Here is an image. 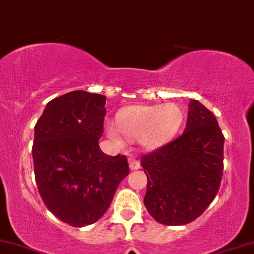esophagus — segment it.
<instances>
[{
	"instance_id": "obj_1",
	"label": "esophagus",
	"mask_w": 254,
	"mask_h": 254,
	"mask_svg": "<svg viewBox=\"0 0 254 254\" xmlns=\"http://www.w3.org/2000/svg\"><path fill=\"white\" fill-rule=\"evenodd\" d=\"M128 164H129V168L131 171L138 170V168L141 167V164H139V161L136 160V159H133V158H129V159H128Z\"/></svg>"
}]
</instances>
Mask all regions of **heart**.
I'll use <instances>...</instances> for the list:
<instances>
[{
    "label": "heart",
    "mask_w": 254,
    "mask_h": 254,
    "mask_svg": "<svg viewBox=\"0 0 254 254\" xmlns=\"http://www.w3.org/2000/svg\"><path fill=\"white\" fill-rule=\"evenodd\" d=\"M185 113L175 103L158 105H136L125 109L117 118L118 126L106 124V134L113 142L123 144V133L127 138L139 142L143 148L156 149L178 134Z\"/></svg>",
    "instance_id": "heart-1"
}]
</instances>
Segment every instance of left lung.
<instances>
[{"mask_svg":"<svg viewBox=\"0 0 254 254\" xmlns=\"http://www.w3.org/2000/svg\"><path fill=\"white\" fill-rule=\"evenodd\" d=\"M183 134L141 158L148 178L144 205L161 225L197 219L218 193L223 171V137L208 109L190 100Z\"/></svg>","mask_w":254,"mask_h":254,"instance_id":"1","label":"left lung"}]
</instances>
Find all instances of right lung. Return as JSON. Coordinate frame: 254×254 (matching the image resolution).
Masks as SVG:
<instances>
[{"mask_svg": "<svg viewBox=\"0 0 254 254\" xmlns=\"http://www.w3.org/2000/svg\"><path fill=\"white\" fill-rule=\"evenodd\" d=\"M105 100L104 95L69 91L48 103L34 128L39 192L48 209L73 227L100 220L129 174L126 157L108 156L98 145Z\"/></svg>", "mask_w": 254, "mask_h": 254, "instance_id": "obj_1", "label": "right lung"}]
</instances>
